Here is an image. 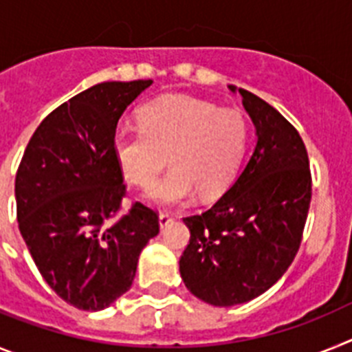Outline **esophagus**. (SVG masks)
<instances>
[{"label":"esophagus","instance_id":"1","mask_svg":"<svg viewBox=\"0 0 352 352\" xmlns=\"http://www.w3.org/2000/svg\"><path fill=\"white\" fill-rule=\"evenodd\" d=\"M173 221V216L170 212H161L159 214V227L161 228H164V227H168V225H170V223Z\"/></svg>","mask_w":352,"mask_h":352}]
</instances>
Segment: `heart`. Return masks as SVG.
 I'll use <instances>...</instances> for the list:
<instances>
[{"label":"heart","mask_w":352,"mask_h":352,"mask_svg":"<svg viewBox=\"0 0 352 352\" xmlns=\"http://www.w3.org/2000/svg\"><path fill=\"white\" fill-rule=\"evenodd\" d=\"M140 127L115 131L111 151L131 184L146 188L168 160L174 164L143 195L154 206L195 197L218 198L232 186L248 151L250 125L237 109H221L197 97L168 94L143 104Z\"/></svg>","instance_id":"obj_1"}]
</instances>
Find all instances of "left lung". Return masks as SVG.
I'll return each mask as SVG.
<instances>
[{
  "label": "left lung",
  "mask_w": 352,
  "mask_h": 352,
  "mask_svg": "<svg viewBox=\"0 0 352 352\" xmlns=\"http://www.w3.org/2000/svg\"><path fill=\"white\" fill-rule=\"evenodd\" d=\"M243 97L256 143L234 184L209 210L188 216L189 244L179 261L193 296L234 307L264 294L299 250L311 198L308 154L298 131L252 91Z\"/></svg>",
  "instance_id": "8db88e82"
}]
</instances>
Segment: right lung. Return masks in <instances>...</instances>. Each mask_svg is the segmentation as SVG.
I'll return each mask as SVG.
<instances>
[{
  "instance_id": "right-lung-1",
  "label": "right lung",
  "mask_w": 352,
  "mask_h": 352,
  "mask_svg": "<svg viewBox=\"0 0 352 352\" xmlns=\"http://www.w3.org/2000/svg\"><path fill=\"white\" fill-rule=\"evenodd\" d=\"M152 79L106 81L42 120L15 175L17 221L47 285L79 310L111 307L133 285L157 214L136 201L117 223L125 184L111 142L122 113Z\"/></svg>"
}]
</instances>
